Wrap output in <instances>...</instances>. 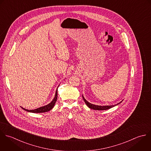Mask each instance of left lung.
<instances>
[{"label": "left lung", "instance_id": "obj_1", "mask_svg": "<svg viewBox=\"0 0 151 151\" xmlns=\"http://www.w3.org/2000/svg\"><path fill=\"white\" fill-rule=\"evenodd\" d=\"M82 97H83V101H85L86 105L91 109H94V110H98V111H102V110H107V109H109L112 107H114L115 106H116L118 105V104H119L120 103L122 102V101L119 103H118V104L116 105H108V106H99V105H93V104H92L91 103H89V102H88L83 97V96L82 95Z\"/></svg>", "mask_w": 151, "mask_h": 151}]
</instances>
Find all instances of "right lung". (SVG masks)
Returning a JSON list of instances; mask_svg holds the SVG:
<instances>
[{"instance_id":"1","label":"right lung","mask_w":151,"mask_h":151,"mask_svg":"<svg viewBox=\"0 0 151 151\" xmlns=\"http://www.w3.org/2000/svg\"><path fill=\"white\" fill-rule=\"evenodd\" d=\"M57 98H58V89L56 91V93H55V97L53 98V99L52 100V101L49 103V104H47V105L40 107L39 108L33 109V110H28V109H26L23 108H22L23 109H24V111L29 112H32V113H43V112H48L49 111H50L55 106V104L57 101Z\"/></svg>"}]
</instances>
